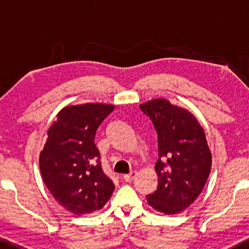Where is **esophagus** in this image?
<instances>
[{
	"mask_svg": "<svg viewBox=\"0 0 249 249\" xmlns=\"http://www.w3.org/2000/svg\"><path fill=\"white\" fill-rule=\"evenodd\" d=\"M137 177V172L136 171H132V172L131 173H128V174H125V176H123V179L125 180V181H132V180L136 178Z\"/></svg>",
	"mask_w": 249,
	"mask_h": 249,
	"instance_id": "esophagus-1",
	"label": "esophagus"
}]
</instances>
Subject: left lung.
I'll list each match as a JSON object with an SVG mask.
<instances>
[{
	"label": "left lung",
	"mask_w": 249,
	"mask_h": 249,
	"mask_svg": "<svg viewBox=\"0 0 249 249\" xmlns=\"http://www.w3.org/2000/svg\"><path fill=\"white\" fill-rule=\"evenodd\" d=\"M139 107L158 133V187L146 196L147 202L166 215L178 214L198 198L210 176L212 153L206 133L192 112L165 98L151 99Z\"/></svg>",
	"instance_id": "1"
}]
</instances>
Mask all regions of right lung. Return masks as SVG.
Returning a JSON list of instances; mask_svg holds the SVG:
<instances>
[{"mask_svg":"<svg viewBox=\"0 0 249 249\" xmlns=\"http://www.w3.org/2000/svg\"><path fill=\"white\" fill-rule=\"evenodd\" d=\"M115 110L105 103H85L63 107L48 130L39 153L43 181L63 208L75 215L101 210L115 185L103 172L95 134Z\"/></svg>","mask_w":249,"mask_h":249,"instance_id":"obj_1","label":"right lung"}]
</instances>
